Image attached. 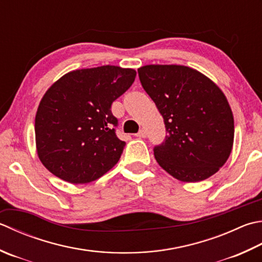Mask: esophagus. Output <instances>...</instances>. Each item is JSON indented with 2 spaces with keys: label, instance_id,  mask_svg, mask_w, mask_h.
I'll return each instance as SVG.
<instances>
[{
  "label": "esophagus",
  "instance_id": "1",
  "mask_svg": "<svg viewBox=\"0 0 262 262\" xmlns=\"http://www.w3.org/2000/svg\"><path fill=\"white\" fill-rule=\"evenodd\" d=\"M136 136L140 137V138H145V137H146V132H145L144 129H141L140 132L137 133Z\"/></svg>",
  "mask_w": 262,
  "mask_h": 262
}]
</instances>
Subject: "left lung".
<instances>
[{"instance_id":"obj_1","label":"left lung","mask_w":262,"mask_h":262,"mask_svg":"<svg viewBox=\"0 0 262 262\" xmlns=\"http://www.w3.org/2000/svg\"><path fill=\"white\" fill-rule=\"evenodd\" d=\"M137 73L165 121V141L153 148L160 167L186 183L216 173L234 142L233 114L219 87L185 66L150 64Z\"/></svg>"}]
</instances>
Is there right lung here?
<instances>
[{
    "instance_id": "add662e5",
    "label": "right lung",
    "mask_w": 262,
    "mask_h": 262,
    "mask_svg": "<svg viewBox=\"0 0 262 262\" xmlns=\"http://www.w3.org/2000/svg\"><path fill=\"white\" fill-rule=\"evenodd\" d=\"M135 77L134 69L102 66L71 71L50 87L35 118L37 155L49 171L86 184L119 161L126 143L116 135L111 105Z\"/></svg>"
}]
</instances>
